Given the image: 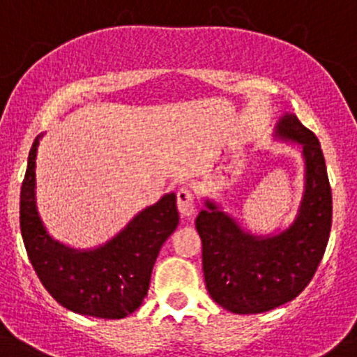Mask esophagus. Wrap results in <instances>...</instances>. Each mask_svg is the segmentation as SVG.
I'll use <instances>...</instances> for the list:
<instances>
[{
	"label": "esophagus",
	"instance_id": "obj_1",
	"mask_svg": "<svg viewBox=\"0 0 357 357\" xmlns=\"http://www.w3.org/2000/svg\"><path fill=\"white\" fill-rule=\"evenodd\" d=\"M176 197H178V211L181 218L192 219V215L195 214V197H193L192 190L188 186H181Z\"/></svg>",
	"mask_w": 357,
	"mask_h": 357
}]
</instances>
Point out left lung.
I'll return each mask as SVG.
<instances>
[{
    "instance_id": "left-lung-1",
    "label": "left lung",
    "mask_w": 357,
    "mask_h": 357,
    "mask_svg": "<svg viewBox=\"0 0 357 357\" xmlns=\"http://www.w3.org/2000/svg\"><path fill=\"white\" fill-rule=\"evenodd\" d=\"M278 136L302 143L305 157V195L297 221L280 235L257 238L211 202L195 219L208 295L236 314H257L294 301L312 280L328 243L332 188L318 138L295 115L280 121Z\"/></svg>"
}]
</instances>
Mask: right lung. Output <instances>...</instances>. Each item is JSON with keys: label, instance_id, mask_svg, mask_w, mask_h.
Listing matches in <instances>:
<instances>
[{"label": "right lung", "instance_id": "1", "mask_svg": "<svg viewBox=\"0 0 357 357\" xmlns=\"http://www.w3.org/2000/svg\"><path fill=\"white\" fill-rule=\"evenodd\" d=\"M39 138L29 152L20 192V231L29 261L48 294L77 314L121 319L146 297L162 243L179 222L176 195L162 197L136 215L105 247L74 252L46 235L34 202V165Z\"/></svg>", "mask_w": 357, "mask_h": 357}]
</instances>
